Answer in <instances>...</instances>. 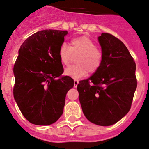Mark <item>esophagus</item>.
Wrapping results in <instances>:
<instances>
[{
  "label": "esophagus",
  "mask_w": 149,
  "mask_h": 149,
  "mask_svg": "<svg viewBox=\"0 0 149 149\" xmlns=\"http://www.w3.org/2000/svg\"><path fill=\"white\" fill-rule=\"evenodd\" d=\"M78 83H79L78 80H74V87H77V86H78Z\"/></svg>",
  "instance_id": "34e87169"
}]
</instances>
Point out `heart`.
Segmentation results:
<instances>
[{
  "label": "heart",
  "mask_w": 149,
  "mask_h": 149,
  "mask_svg": "<svg viewBox=\"0 0 149 149\" xmlns=\"http://www.w3.org/2000/svg\"><path fill=\"white\" fill-rule=\"evenodd\" d=\"M61 62L64 65H69L74 56L76 65L70 66L65 70V75L73 79H79L85 76L88 71L93 73L98 70L103 61V53L96 48V45L89 38L81 36L73 38L70 47L61 45L58 50Z\"/></svg>",
  "instance_id": "heart-1"
}]
</instances>
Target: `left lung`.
Segmentation results:
<instances>
[{
    "instance_id": "obj_1",
    "label": "left lung",
    "mask_w": 149,
    "mask_h": 149,
    "mask_svg": "<svg viewBox=\"0 0 149 149\" xmlns=\"http://www.w3.org/2000/svg\"><path fill=\"white\" fill-rule=\"evenodd\" d=\"M98 41L103 53L101 67L81 80L77 89L82 111L88 121L100 126L118 122L131 109L137 78L133 58L121 40L102 33Z\"/></svg>"
}]
</instances>
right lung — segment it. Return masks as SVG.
I'll use <instances>...</instances> for the list:
<instances>
[{
  "mask_svg": "<svg viewBox=\"0 0 149 149\" xmlns=\"http://www.w3.org/2000/svg\"><path fill=\"white\" fill-rule=\"evenodd\" d=\"M67 31L45 29L22 43L14 66V97L24 118L36 125H50L63 113L66 94L74 85L63 76L58 56Z\"/></svg>",
  "mask_w": 149,
  "mask_h": 149,
  "instance_id": "add662e5",
  "label": "right lung"
}]
</instances>
